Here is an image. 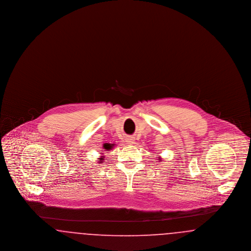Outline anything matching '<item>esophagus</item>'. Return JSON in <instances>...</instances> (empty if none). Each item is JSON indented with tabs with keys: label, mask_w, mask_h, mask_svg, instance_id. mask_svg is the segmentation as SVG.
<instances>
[{
	"label": "esophagus",
	"mask_w": 251,
	"mask_h": 251,
	"mask_svg": "<svg viewBox=\"0 0 251 251\" xmlns=\"http://www.w3.org/2000/svg\"><path fill=\"white\" fill-rule=\"evenodd\" d=\"M126 142H127V144H129V145H132V144L135 143L133 137H128V138H126Z\"/></svg>",
	"instance_id": "34e87169"
}]
</instances>
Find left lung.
<instances>
[{
  "mask_svg": "<svg viewBox=\"0 0 251 251\" xmlns=\"http://www.w3.org/2000/svg\"><path fill=\"white\" fill-rule=\"evenodd\" d=\"M158 158H159V157H158Z\"/></svg>",
  "mask_w": 251,
  "mask_h": 251,
  "instance_id": "obj_1",
  "label": "left lung"
}]
</instances>
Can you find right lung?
<instances>
[{
	"mask_svg": "<svg viewBox=\"0 0 251 251\" xmlns=\"http://www.w3.org/2000/svg\"><path fill=\"white\" fill-rule=\"evenodd\" d=\"M103 149L106 150V151H110V150L112 149V146H111L110 144H104V145H103ZM99 159H100V163H101V162L104 160V159H103V156H101V157L99 158Z\"/></svg>",
	"mask_w": 251,
	"mask_h": 251,
	"instance_id": "right-lung-1",
	"label": "right lung"
}]
</instances>
